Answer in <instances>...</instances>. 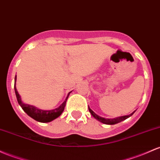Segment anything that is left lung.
<instances>
[{
	"label": "left lung",
	"mask_w": 160,
	"mask_h": 160,
	"mask_svg": "<svg viewBox=\"0 0 160 160\" xmlns=\"http://www.w3.org/2000/svg\"><path fill=\"white\" fill-rule=\"evenodd\" d=\"M88 108H89V112H90V113H91V115H92V116H93L96 119V120L99 121L100 122L103 123V124H117V123H119V122H122V121H124V120H125V119H127L128 118L131 117V115H132L133 114H134V112H135V111H134V112H133L131 114H130V115H124V116L118 117V118H112H112H105L100 117L98 115H96V114L95 113V112L92 111V110L91 109V108H89V107H88Z\"/></svg>",
	"instance_id": "obj_1"
}]
</instances>
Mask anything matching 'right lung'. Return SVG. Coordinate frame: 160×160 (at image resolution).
Listing matches in <instances>:
<instances>
[{
    "mask_svg": "<svg viewBox=\"0 0 160 160\" xmlns=\"http://www.w3.org/2000/svg\"><path fill=\"white\" fill-rule=\"evenodd\" d=\"M16 80H17V75L15 76L14 90H15L16 96H17V102H18L19 105L21 106V108H22V110H23V111L25 112L29 116H30L32 118H33L34 120L37 121V122H42V123L50 122H52V121H53L54 119L57 118L58 117L60 116L61 114H62V112H64L67 99H68V96H69V95L71 92H70L69 93H68L66 99L64 100V102H63L59 107L54 108L53 110H42V109H39V108H36V107L31 106V105L25 104L24 102H22L20 94L18 93V91H17V87H16Z\"/></svg>",
    "mask_w": 160,
    "mask_h": 160,
    "instance_id": "right-lung-1",
    "label": "right lung"
}]
</instances>
